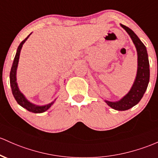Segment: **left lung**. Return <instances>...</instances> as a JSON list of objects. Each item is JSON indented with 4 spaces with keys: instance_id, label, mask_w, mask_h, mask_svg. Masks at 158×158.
I'll list each match as a JSON object with an SVG mask.
<instances>
[{
    "instance_id": "8db88e82",
    "label": "left lung",
    "mask_w": 158,
    "mask_h": 158,
    "mask_svg": "<svg viewBox=\"0 0 158 158\" xmlns=\"http://www.w3.org/2000/svg\"><path fill=\"white\" fill-rule=\"evenodd\" d=\"M121 26L127 31L136 48L138 55L137 73L132 88L124 98L118 101L111 102L105 100V102L114 110L124 111L132 108L143 98L149 82L150 70L148 53L145 45L131 28L121 24Z\"/></svg>"
}]
</instances>
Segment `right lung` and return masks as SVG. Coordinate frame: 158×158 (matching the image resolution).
Wrapping results in <instances>:
<instances>
[{
    "label": "right lung",
    "mask_w": 158,
    "mask_h": 158,
    "mask_svg": "<svg viewBox=\"0 0 158 158\" xmlns=\"http://www.w3.org/2000/svg\"><path fill=\"white\" fill-rule=\"evenodd\" d=\"M31 34H29L27 37L20 43L19 46L18 48H17L16 54H15V56L14 58V60H13V66L11 67V70H10V86H11L12 92H13V97H14L15 100H16L17 103L19 104L21 106H22L23 108H25L27 111L31 112H34V113H42V112H46V110L51 107V106L54 103V101L52 103H48L47 105L44 106H37L33 104L32 103L29 102L27 99L25 98V97L24 96V94L19 91V88L18 87V84L16 82V70L17 67H18V63H19V55H20V52L22 49V46L25 43V42L27 40V38L29 37V36Z\"/></svg>",
    "instance_id": "right-lung-1"
}]
</instances>
